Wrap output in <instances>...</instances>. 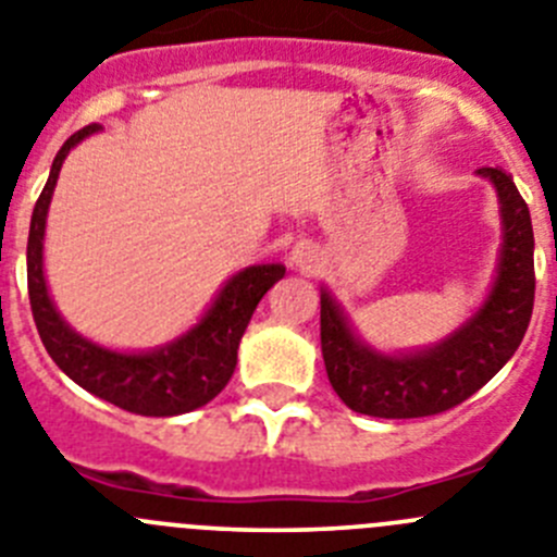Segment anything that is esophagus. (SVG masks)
Instances as JSON below:
<instances>
[{
  "mask_svg": "<svg viewBox=\"0 0 557 557\" xmlns=\"http://www.w3.org/2000/svg\"><path fill=\"white\" fill-rule=\"evenodd\" d=\"M313 260H315V252L313 247H308V244H297V247L290 249V263L299 269H310L313 267Z\"/></svg>",
  "mask_w": 557,
  "mask_h": 557,
  "instance_id": "obj_1",
  "label": "esophagus"
}]
</instances>
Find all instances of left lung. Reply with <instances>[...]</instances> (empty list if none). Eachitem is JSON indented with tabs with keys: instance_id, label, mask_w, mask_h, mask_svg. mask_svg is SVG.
<instances>
[{
	"instance_id": "obj_1",
	"label": "left lung",
	"mask_w": 557,
	"mask_h": 557,
	"mask_svg": "<svg viewBox=\"0 0 557 557\" xmlns=\"http://www.w3.org/2000/svg\"><path fill=\"white\" fill-rule=\"evenodd\" d=\"M478 174L497 188L503 255L488 299L449 338L413 355H380L355 338L335 299L322 290L324 369L355 413L377 419L444 413L483 388L522 344L535 299L530 210L503 169L483 166Z\"/></svg>"
}]
</instances>
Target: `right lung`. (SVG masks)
Listing matches in <instances>:
<instances>
[{
  "instance_id": "1",
  "label": "right lung",
  "mask_w": 557,
  "mask_h": 557,
  "mask_svg": "<svg viewBox=\"0 0 557 557\" xmlns=\"http://www.w3.org/2000/svg\"><path fill=\"white\" fill-rule=\"evenodd\" d=\"M97 129L99 124H88L60 147L47 185L33 208L27 238V290L35 327L54 363L74 383L91 391L94 397L108 399L110 405L138 416L188 413L208 405L233 377L244 330L263 294L283 280L285 267L263 263L230 277L202 322L154 352H113L74 333L49 299L44 280V230L63 160Z\"/></svg>"
}]
</instances>
